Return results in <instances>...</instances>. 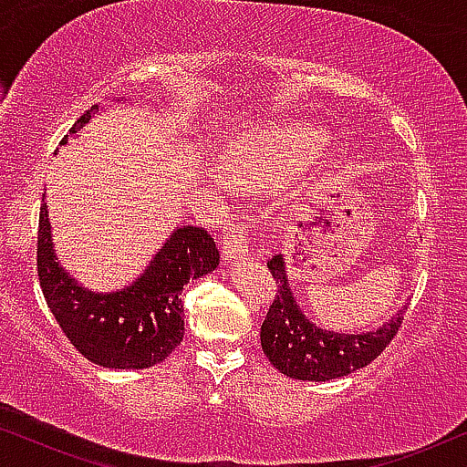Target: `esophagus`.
<instances>
[{
	"instance_id": "obj_1",
	"label": "esophagus",
	"mask_w": 467,
	"mask_h": 467,
	"mask_svg": "<svg viewBox=\"0 0 467 467\" xmlns=\"http://www.w3.org/2000/svg\"><path fill=\"white\" fill-rule=\"evenodd\" d=\"M222 256L226 264H234V261H241L248 256V241L244 239V233L239 228H228L223 233Z\"/></svg>"
}]
</instances>
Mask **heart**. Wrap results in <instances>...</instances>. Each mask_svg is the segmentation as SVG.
<instances>
[{
    "mask_svg": "<svg viewBox=\"0 0 467 467\" xmlns=\"http://www.w3.org/2000/svg\"><path fill=\"white\" fill-rule=\"evenodd\" d=\"M323 133L305 125H259L241 131L223 162L241 186H261L298 173L320 158Z\"/></svg>",
    "mask_w": 467,
    "mask_h": 467,
    "instance_id": "b5f03b06",
    "label": "heart"
}]
</instances>
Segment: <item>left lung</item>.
Here are the masks:
<instances>
[{"mask_svg":"<svg viewBox=\"0 0 467 467\" xmlns=\"http://www.w3.org/2000/svg\"><path fill=\"white\" fill-rule=\"evenodd\" d=\"M267 267L278 289L261 325V347L267 360L287 378L307 379V382L345 378L371 364L387 349L404 320L406 305L378 329L351 331V334L320 329L303 314L301 305L294 298L283 254L272 256Z\"/></svg>","mask_w":467,"mask_h":467,"instance_id":"left-lung-1","label":"left lung"}]
</instances>
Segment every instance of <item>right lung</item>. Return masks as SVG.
Masks as SVG:
<instances>
[{"instance_id":"add662e5","label":"right lung","mask_w":467,"mask_h":467,"mask_svg":"<svg viewBox=\"0 0 467 467\" xmlns=\"http://www.w3.org/2000/svg\"><path fill=\"white\" fill-rule=\"evenodd\" d=\"M99 111L103 107L92 105L69 136L80 133ZM61 144H67V136ZM217 265L219 252L211 234L178 226L136 281L116 292H92L58 264L47 206H41L36 270L46 303L77 351L99 367L149 368L169 358L184 337L182 289Z\"/></svg>"}]
</instances>
